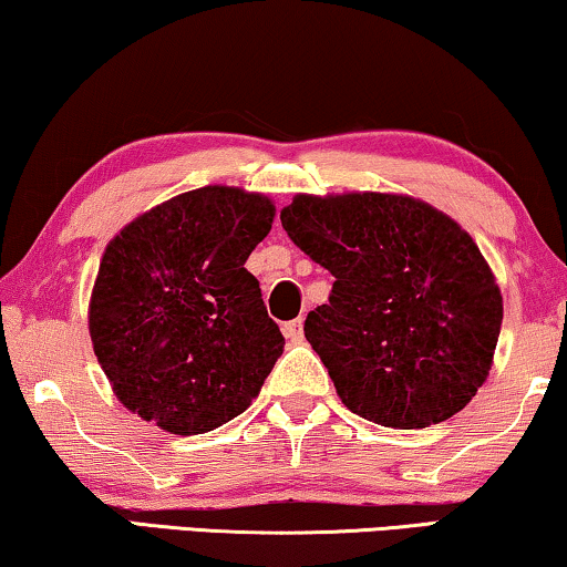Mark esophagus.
Here are the masks:
<instances>
[{
    "label": "esophagus",
    "instance_id": "obj_1",
    "mask_svg": "<svg viewBox=\"0 0 567 567\" xmlns=\"http://www.w3.org/2000/svg\"><path fill=\"white\" fill-rule=\"evenodd\" d=\"M284 334H286V340L301 342V338H303V322H301V319H291V322H286Z\"/></svg>",
    "mask_w": 567,
    "mask_h": 567
}]
</instances>
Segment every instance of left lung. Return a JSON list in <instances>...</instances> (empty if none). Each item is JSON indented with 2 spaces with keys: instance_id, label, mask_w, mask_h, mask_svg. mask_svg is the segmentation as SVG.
<instances>
[{
  "instance_id": "8db88e82",
  "label": "left lung",
  "mask_w": 567,
  "mask_h": 567,
  "mask_svg": "<svg viewBox=\"0 0 567 567\" xmlns=\"http://www.w3.org/2000/svg\"><path fill=\"white\" fill-rule=\"evenodd\" d=\"M281 225L334 276L303 334L342 404L396 430L461 412L486 381L504 319L473 237L426 202L379 192L297 194Z\"/></svg>"
}]
</instances>
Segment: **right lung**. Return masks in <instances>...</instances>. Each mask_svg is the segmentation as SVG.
<instances>
[{"instance_id": "add662e5", "label": "right lung", "mask_w": 567, "mask_h": 567, "mask_svg": "<svg viewBox=\"0 0 567 567\" xmlns=\"http://www.w3.org/2000/svg\"><path fill=\"white\" fill-rule=\"evenodd\" d=\"M264 194L202 186L106 245L89 334L114 396L171 434H202L258 396L284 352L245 260L274 225Z\"/></svg>"}]
</instances>
